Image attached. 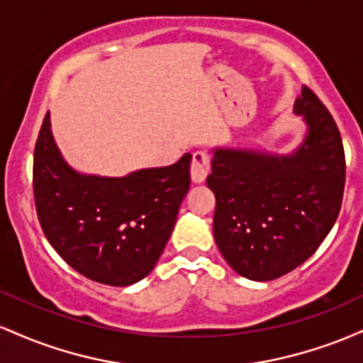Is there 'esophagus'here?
Masks as SVG:
<instances>
[{"mask_svg":"<svg viewBox=\"0 0 363 363\" xmlns=\"http://www.w3.org/2000/svg\"><path fill=\"white\" fill-rule=\"evenodd\" d=\"M210 172V157L206 152L193 153V162H191V179L196 184L205 182V179Z\"/></svg>","mask_w":363,"mask_h":363,"instance_id":"esophagus-1","label":"esophagus"}]
</instances>
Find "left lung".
I'll return each mask as SVG.
<instances>
[{
  "mask_svg": "<svg viewBox=\"0 0 363 363\" xmlns=\"http://www.w3.org/2000/svg\"><path fill=\"white\" fill-rule=\"evenodd\" d=\"M294 111L309 131L291 155L213 152L206 179L216 198L213 235L225 261L249 280H274L301 266L340 215L347 170L340 129L309 86Z\"/></svg>",
  "mask_w": 363,
  "mask_h": 363,
  "instance_id": "left-lung-1",
  "label": "left lung"
}]
</instances>
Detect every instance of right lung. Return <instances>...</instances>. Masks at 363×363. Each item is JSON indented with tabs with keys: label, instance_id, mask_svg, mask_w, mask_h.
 Segmentation results:
<instances>
[{
	"label": "right lung",
	"instance_id": "right-lung-1",
	"mask_svg": "<svg viewBox=\"0 0 363 363\" xmlns=\"http://www.w3.org/2000/svg\"><path fill=\"white\" fill-rule=\"evenodd\" d=\"M191 155L126 177L85 176L54 143L49 112L34 150V199L54 251L90 280L128 286L157 264L189 189Z\"/></svg>",
	"mask_w": 363,
	"mask_h": 363
}]
</instances>
